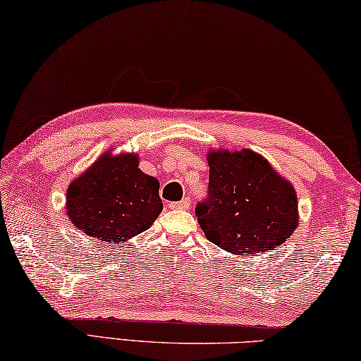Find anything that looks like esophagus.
<instances>
[{
  "label": "esophagus",
  "mask_w": 361,
  "mask_h": 361,
  "mask_svg": "<svg viewBox=\"0 0 361 361\" xmlns=\"http://www.w3.org/2000/svg\"><path fill=\"white\" fill-rule=\"evenodd\" d=\"M169 208L171 209H188L190 208V200L184 198V200H180V202H173V203H169Z\"/></svg>",
  "instance_id": "obj_1"
}]
</instances>
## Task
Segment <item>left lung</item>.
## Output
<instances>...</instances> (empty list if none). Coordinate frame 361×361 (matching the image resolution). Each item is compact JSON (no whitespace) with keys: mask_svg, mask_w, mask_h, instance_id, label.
Listing matches in <instances>:
<instances>
[{"mask_svg":"<svg viewBox=\"0 0 361 361\" xmlns=\"http://www.w3.org/2000/svg\"><path fill=\"white\" fill-rule=\"evenodd\" d=\"M209 198L197 206L204 236L227 252L275 250L299 226L296 188L261 153L209 150Z\"/></svg>","mask_w":361,"mask_h":361,"instance_id":"8db88e82","label":"left lung"}]
</instances>
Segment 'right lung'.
Listing matches in <instances>:
<instances>
[{
	"instance_id": "1",
	"label": "right lung",
	"mask_w": 361,
	"mask_h": 361,
	"mask_svg": "<svg viewBox=\"0 0 361 361\" xmlns=\"http://www.w3.org/2000/svg\"><path fill=\"white\" fill-rule=\"evenodd\" d=\"M158 190L157 177L139 169L137 153L109 149L70 182L65 212L82 233L120 245L155 222L163 209Z\"/></svg>"
}]
</instances>
